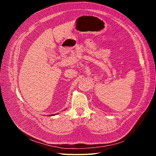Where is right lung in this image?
<instances>
[{"label":"right lung","instance_id":"add662e5","mask_svg":"<svg viewBox=\"0 0 156 156\" xmlns=\"http://www.w3.org/2000/svg\"><path fill=\"white\" fill-rule=\"evenodd\" d=\"M56 115V114H55ZM53 115H49V116H53Z\"/></svg>","mask_w":156,"mask_h":156}]
</instances>
